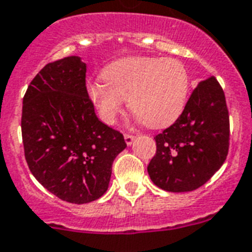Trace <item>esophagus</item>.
<instances>
[{"label":"esophagus","instance_id":"1","mask_svg":"<svg viewBox=\"0 0 252 252\" xmlns=\"http://www.w3.org/2000/svg\"><path fill=\"white\" fill-rule=\"evenodd\" d=\"M124 140H126V145H130L133 142V140H134V136L130 134V133H124Z\"/></svg>","mask_w":252,"mask_h":252}]
</instances>
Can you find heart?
Returning <instances> with one entry per match:
<instances>
[{
    "mask_svg": "<svg viewBox=\"0 0 252 252\" xmlns=\"http://www.w3.org/2000/svg\"><path fill=\"white\" fill-rule=\"evenodd\" d=\"M102 79L88 84V95L101 119L114 123L128 98L129 107L149 128L172 124L189 99L191 79L177 59L128 57L110 63Z\"/></svg>",
    "mask_w": 252,
    "mask_h": 252,
    "instance_id": "obj_1",
    "label": "heart"
}]
</instances>
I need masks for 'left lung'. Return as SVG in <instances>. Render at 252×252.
<instances>
[{"mask_svg":"<svg viewBox=\"0 0 252 252\" xmlns=\"http://www.w3.org/2000/svg\"><path fill=\"white\" fill-rule=\"evenodd\" d=\"M229 137L225 94L210 76L195 87L172 126L154 137L157 153L147 165L150 179L173 193L198 189L225 161Z\"/></svg>","mask_w":252,"mask_h":252,"instance_id":"1","label":"left lung"}]
</instances>
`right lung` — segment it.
<instances>
[{
  "instance_id": "right-lung-1",
  "label": "right lung",
  "mask_w": 252,
  "mask_h": 252,
  "mask_svg": "<svg viewBox=\"0 0 252 252\" xmlns=\"http://www.w3.org/2000/svg\"><path fill=\"white\" fill-rule=\"evenodd\" d=\"M79 57L48 63L23 97L22 138L28 168L45 189L69 203L106 193L114 159L126 147L119 130L98 120Z\"/></svg>"
}]
</instances>
